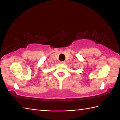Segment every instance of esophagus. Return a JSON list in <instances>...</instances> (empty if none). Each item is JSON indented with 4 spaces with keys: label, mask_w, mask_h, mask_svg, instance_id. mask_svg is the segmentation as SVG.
<instances>
[{
    "label": "esophagus",
    "mask_w": 120,
    "mask_h": 120,
    "mask_svg": "<svg viewBox=\"0 0 120 120\" xmlns=\"http://www.w3.org/2000/svg\"><path fill=\"white\" fill-rule=\"evenodd\" d=\"M60 63L62 64H66V62H65L64 61H60Z\"/></svg>",
    "instance_id": "34e87169"
}]
</instances>
